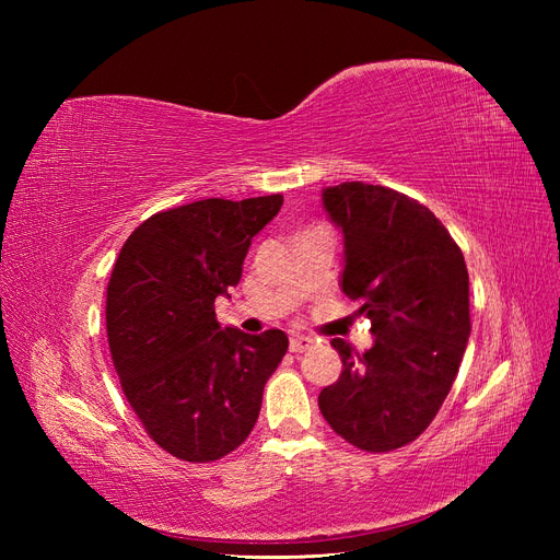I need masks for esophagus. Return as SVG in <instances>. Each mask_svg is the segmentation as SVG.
Segmentation results:
<instances>
[{"instance_id": "34e87169", "label": "esophagus", "mask_w": 560, "mask_h": 560, "mask_svg": "<svg viewBox=\"0 0 560 560\" xmlns=\"http://www.w3.org/2000/svg\"><path fill=\"white\" fill-rule=\"evenodd\" d=\"M313 343H315V338H311V336H292L290 338V350L292 352H306V350L313 348Z\"/></svg>"}]
</instances>
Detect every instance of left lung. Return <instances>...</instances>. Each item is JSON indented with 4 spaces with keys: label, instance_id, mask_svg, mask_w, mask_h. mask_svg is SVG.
<instances>
[{
    "label": "left lung",
    "instance_id": "left-lung-1",
    "mask_svg": "<svg viewBox=\"0 0 560 560\" xmlns=\"http://www.w3.org/2000/svg\"><path fill=\"white\" fill-rule=\"evenodd\" d=\"M322 200L346 235L341 287L362 301L376 341L360 354L334 338L343 371L317 404L348 444L387 453L428 430L460 369L471 331L465 257L434 212L387 186L343 182Z\"/></svg>",
    "mask_w": 560,
    "mask_h": 560
}]
</instances>
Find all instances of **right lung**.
Returning <instances> with one entry per match:
<instances>
[{"label": "right lung", "mask_w": 560, "mask_h": 560, "mask_svg": "<svg viewBox=\"0 0 560 560\" xmlns=\"http://www.w3.org/2000/svg\"><path fill=\"white\" fill-rule=\"evenodd\" d=\"M280 206V194L196 200L151 214L118 252L105 308L112 362L144 432L177 460L238 448L290 348L280 329L249 336L214 315Z\"/></svg>", "instance_id": "right-lung-1"}]
</instances>
